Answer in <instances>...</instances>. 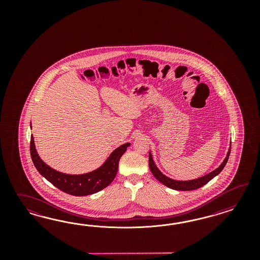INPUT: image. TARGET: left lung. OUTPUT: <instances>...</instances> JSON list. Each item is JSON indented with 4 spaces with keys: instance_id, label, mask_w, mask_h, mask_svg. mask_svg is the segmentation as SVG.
<instances>
[{
    "instance_id": "1",
    "label": "left lung",
    "mask_w": 260,
    "mask_h": 260,
    "mask_svg": "<svg viewBox=\"0 0 260 260\" xmlns=\"http://www.w3.org/2000/svg\"><path fill=\"white\" fill-rule=\"evenodd\" d=\"M230 152H231V148H230L228 154H227L226 158L224 159L223 163L216 170H214L212 173H208L207 175H204L203 177L197 178L194 180H190V181H176V180H173V179L165 176L164 174H162V173L158 170L156 166L154 164L150 153V157H149V165H150V171H151L152 174L154 175V177L157 179L158 181L161 182L167 187H169L171 189H176V190H192V189L201 188L202 186L206 185L208 182L211 181L214 176H216L217 174L221 173V171L224 169V167L227 164V161H228L229 156H230Z\"/></svg>"
}]
</instances>
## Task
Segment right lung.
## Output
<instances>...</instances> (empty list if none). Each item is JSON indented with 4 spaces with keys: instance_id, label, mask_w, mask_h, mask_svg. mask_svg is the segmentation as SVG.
I'll list each match as a JSON object with an SVG mask.
<instances>
[{
    "instance_id": "obj_1",
    "label": "right lung",
    "mask_w": 260,
    "mask_h": 260,
    "mask_svg": "<svg viewBox=\"0 0 260 260\" xmlns=\"http://www.w3.org/2000/svg\"><path fill=\"white\" fill-rule=\"evenodd\" d=\"M129 143L120 146L112 151L110 157L99 169L91 173L80 175L59 173L45 164L36 151L32 135L30 138V155L37 171L56 188L71 196L84 197L105 189L113 181L118 171L119 160L126 152Z\"/></svg>"
}]
</instances>
